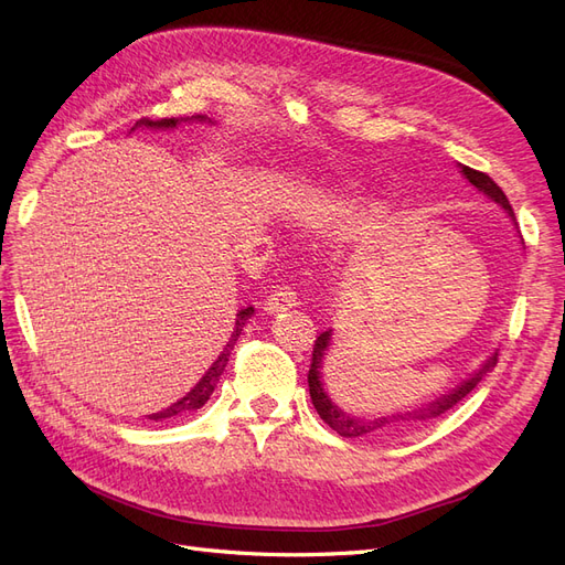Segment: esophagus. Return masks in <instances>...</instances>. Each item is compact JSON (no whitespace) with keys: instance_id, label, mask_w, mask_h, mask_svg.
Masks as SVG:
<instances>
[{"instance_id":"obj_1","label":"esophagus","mask_w":565,"mask_h":565,"mask_svg":"<svg viewBox=\"0 0 565 565\" xmlns=\"http://www.w3.org/2000/svg\"><path fill=\"white\" fill-rule=\"evenodd\" d=\"M299 306L297 301V291L291 287H278L274 295H270L266 301H264V310L268 316H276V313H282V310L287 308H295Z\"/></svg>"}]
</instances>
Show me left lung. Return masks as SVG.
Segmentation results:
<instances>
[{
	"label": "left lung",
	"mask_w": 565,
	"mask_h": 565,
	"mask_svg": "<svg viewBox=\"0 0 565 565\" xmlns=\"http://www.w3.org/2000/svg\"><path fill=\"white\" fill-rule=\"evenodd\" d=\"M462 178L468 180L479 193H483L486 199L493 201L495 205H500L504 212H508V217L512 220V224L516 226V217H514V210L508 201V196H504L502 189L489 178V174L483 172H477L468 166H458ZM332 341H334V329H327V332H322L316 341V348H313V362H310V372H308V391H310V399H313V406L316 412L320 414V418L332 427L334 433H339L341 437L345 439H355V437H376V435H391V433H397V430H408V427H418L427 420H433L437 416H441L444 412H449V408H454L462 397H468L477 383L493 372V366L498 364V350L495 353H491L489 358H486L481 362L479 369H475V372L465 379L462 383H458L454 391H449L446 395H439L430 402H425L420 406H414V408H406V412H397V414H385V416H376V418H360V416H350L348 412H343V408L329 397L327 387H324V360L329 355V348H332Z\"/></svg>",
	"instance_id": "obj_1"
}]
</instances>
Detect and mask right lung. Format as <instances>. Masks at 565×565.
Segmentation results:
<instances>
[{
  "instance_id": "add662e5",
  "label": "right lung",
  "mask_w": 565,
  "mask_h": 565,
  "mask_svg": "<svg viewBox=\"0 0 565 565\" xmlns=\"http://www.w3.org/2000/svg\"><path fill=\"white\" fill-rule=\"evenodd\" d=\"M186 121H199V124H215L212 119H207V116H203V114H196V116H186V119H161V121H149V119H142V121H138L135 124L132 128H130V132L132 130H138V128H149V130H172V128H178L180 124H186ZM255 316V308L252 306H245V308H241L238 313H236V327H233V332H231V339H228V343H226V348L222 350L220 353V358L212 362V366L207 369V372L203 374V379L191 387V391L182 397V399H178L174 404H170L168 408H163V412H157V414H151L149 418L151 420H166V418H174V416H184V414H189V412H196V408H201L207 399H210V395L215 393V387H217V383H220V376L224 374V369H226V364H228V358H231V350H233V345H236V341H238V337L243 334V327L247 324V320Z\"/></svg>"
}]
</instances>
